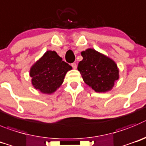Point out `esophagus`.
<instances>
[{"label": "esophagus", "mask_w": 146, "mask_h": 146, "mask_svg": "<svg viewBox=\"0 0 146 146\" xmlns=\"http://www.w3.org/2000/svg\"><path fill=\"white\" fill-rule=\"evenodd\" d=\"M71 66L73 67V69H76V68H77V65H76V63H75V62L71 64Z\"/></svg>", "instance_id": "esophagus-1"}]
</instances>
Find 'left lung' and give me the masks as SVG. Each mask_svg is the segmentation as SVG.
<instances>
[{
    "label": "left lung",
    "instance_id": "obj_1",
    "mask_svg": "<svg viewBox=\"0 0 146 146\" xmlns=\"http://www.w3.org/2000/svg\"><path fill=\"white\" fill-rule=\"evenodd\" d=\"M81 54L83 60L78 63V70L85 84L96 92L111 90L119 78V69L115 61L91 48Z\"/></svg>",
    "mask_w": 146,
    "mask_h": 146
}]
</instances>
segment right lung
<instances>
[{
	"mask_svg": "<svg viewBox=\"0 0 146 146\" xmlns=\"http://www.w3.org/2000/svg\"><path fill=\"white\" fill-rule=\"evenodd\" d=\"M72 67L62 61L55 51L48 50L31 66L30 76L35 89L51 94L60 87Z\"/></svg>",
	"mask_w": 146,
	"mask_h": 146,
	"instance_id": "1",
	"label": "right lung"
}]
</instances>
